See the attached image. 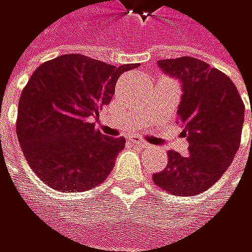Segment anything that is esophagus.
Segmentation results:
<instances>
[{
    "mask_svg": "<svg viewBox=\"0 0 252 252\" xmlns=\"http://www.w3.org/2000/svg\"><path fill=\"white\" fill-rule=\"evenodd\" d=\"M132 143L136 144V146H140L143 149H150V144L146 143L144 140H141V138H138V136H132Z\"/></svg>",
    "mask_w": 252,
    "mask_h": 252,
    "instance_id": "1",
    "label": "esophagus"
}]
</instances>
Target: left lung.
Returning a JSON list of instances; mask_svg holds the SVG:
<instances>
[{
  "instance_id": "1",
  "label": "left lung",
  "mask_w": 252,
  "mask_h": 252,
  "mask_svg": "<svg viewBox=\"0 0 252 252\" xmlns=\"http://www.w3.org/2000/svg\"><path fill=\"white\" fill-rule=\"evenodd\" d=\"M158 64L182 81L177 117L189 153L170 150L167 167L153 174V182L174 195H198L215 185L233 162L241 146L245 105L233 81L203 60L179 57Z\"/></svg>"
}]
</instances>
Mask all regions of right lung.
I'll return each mask as SVG.
<instances>
[{
    "label": "right lung",
    "instance_id": "add662e5",
    "mask_svg": "<svg viewBox=\"0 0 252 252\" xmlns=\"http://www.w3.org/2000/svg\"><path fill=\"white\" fill-rule=\"evenodd\" d=\"M81 54H64L34 70L18 105L16 135L31 170L60 192L87 191L114 168L126 140L100 133L90 122L114 96L123 72Z\"/></svg>",
    "mask_w": 252,
    "mask_h": 252
}]
</instances>
